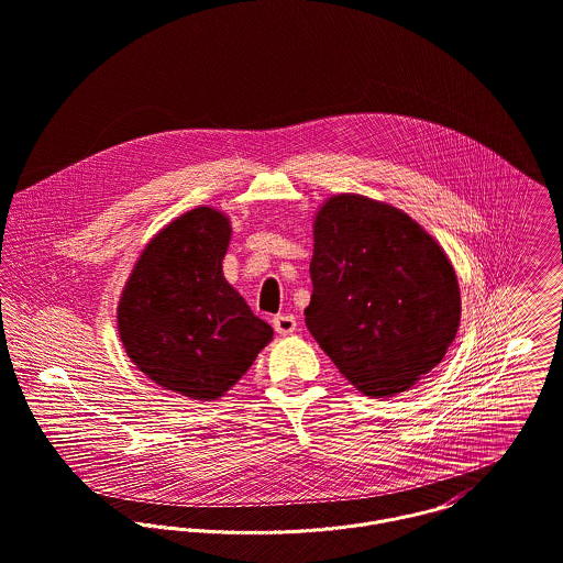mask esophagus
<instances>
[{"instance_id":"obj_1","label":"esophagus","mask_w":563,"mask_h":563,"mask_svg":"<svg viewBox=\"0 0 563 563\" xmlns=\"http://www.w3.org/2000/svg\"><path fill=\"white\" fill-rule=\"evenodd\" d=\"M273 328H275L277 334L288 336V334H292L297 330V319L292 314H277L273 319Z\"/></svg>"}]
</instances>
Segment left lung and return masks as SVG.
Wrapping results in <instances>:
<instances>
[{
  "label": "left lung",
  "mask_w": 563,
  "mask_h": 563,
  "mask_svg": "<svg viewBox=\"0 0 563 563\" xmlns=\"http://www.w3.org/2000/svg\"><path fill=\"white\" fill-rule=\"evenodd\" d=\"M312 231L310 334L361 393L408 390L456 339L452 262L417 220L363 194L330 196Z\"/></svg>",
  "instance_id": "obj_1"
}]
</instances>
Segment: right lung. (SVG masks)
<instances>
[{
	"mask_svg": "<svg viewBox=\"0 0 563 563\" xmlns=\"http://www.w3.org/2000/svg\"><path fill=\"white\" fill-rule=\"evenodd\" d=\"M229 216L196 207L142 251L118 303V332L133 365L189 399L222 397L273 341L224 279Z\"/></svg>",
	"mask_w": 563,
	"mask_h": 563,
	"instance_id": "add662e5",
	"label": "right lung"
}]
</instances>
